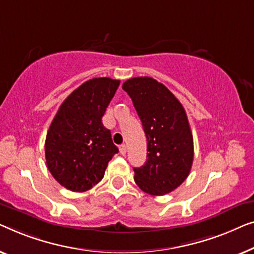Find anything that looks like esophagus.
Instances as JSON below:
<instances>
[{"instance_id": "34e87169", "label": "esophagus", "mask_w": 254, "mask_h": 254, "mask_svg": "<svg viewBox=\"0 0 254 254\" xmlns=\"http://www.w3.org/2000/svg\"><path fill=\"white\" fill-rule=\"evenodd\" d=\"M120 153L122 155H126L127 154V145L126 144H122L120 146Z\"/></svg>"}]
</instances>
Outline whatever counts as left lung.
<instances>
[{
  "instance_id": "obj_1",
  "label": "left lung",
  "mask_w": 254,
  "mask_h": 254,
  "mask_svg": "<svg viewBox=\"0 0 254 254\" xmlns=\"http://www.w3.org/2000/svg\"><path fill=\"white\" fill-rule=\"evenodd\" d=\"M122 88L133 102L147 138V160L133 168L134 182L148 194L170 193L187 180L193 162L187 113L176 96L151 77L131 78Z\"/></svg>"
}]
</instances>
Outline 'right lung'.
<instances>
[{"label": "right lung", "instance_id": "obj_1", "mask_svg": "<svg viewBox=\"0 0 254 254\" xmlns=\"http://www.w3.org/2000/svg\"><path fill=\"white\" fill-rule=\"evenodd\" d=\"M120 80L93 78L76 88L57 110L45 142L46 162L53 177L67 190L87 191L103 178L119 152L102 116Z\"/></svg>", "mask_w": 254, "mask_h": 254}]
</instances>
